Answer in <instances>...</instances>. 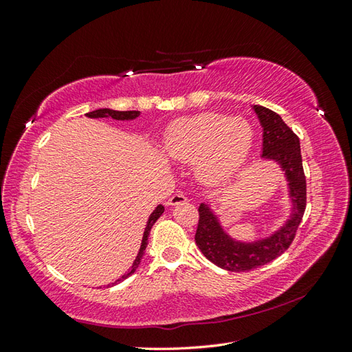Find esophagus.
<instances>
[{
  "mask_svg": "<svg viewBox=\"0 0 352 352\" xmlns=\"http://www.w3.org/2000/svg\"><path fill=\"white\" fill-rule=\"evenodd\" d=\"M184 203H188V198H186L184 193H174L168 201L169 206H180Z\"/></svg>",
  "mask_w": 352,
  "mask_h": 352,
  "instance_id": "1",
  "label": "esophagus"
}]
</instances>
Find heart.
Instances as JSON below:
<instances>
[{
    "label": "heart",
    "instance_id": "obj_1",
    "mask_svg": "<svg viewBox=\"0 0 352 352\" xmlns=\"http://www.w3.org/2000/svg\"><path fill=\"white\" fill-rule=\"evenodd\" d=\"M252 142V129L243 119L203 113L172 122L163 148L172 160L197 163L207 182L228 178L243 163Z\"/></svg>",
    "mask_w": 352,
    "mask_h": 352
}]
</instances>
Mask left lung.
<instances>
[{"label": "left lung", "instance_id": "obj_1", "mask_svg": "<svg viewBox=\"0 0 352 352\" xmlns=\"http://www.w3.org/2000/svg\"><path fill=\"white\" fill-rule=\"evenodd\" d=\"M254 110L263 126V157L278 160L290 188L294 201V213L280 231L274 236L254 243L236 242L223 233L218 219L201 204L198 208L199 219L195 233V242L204 256L226 271L246 272L263 266L274 258L280 257L292 245L300 227L307 204V183H305L300 139L284 124L280 115L263 106H254Z\"/></svg>", "mask_w": 352, "mask_h": 352}]
</instances>
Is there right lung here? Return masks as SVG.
Segmentation results:
<instances>
[{
  "label": "right lung",
  "mask_w": 352,
  "mask_h": 352,
  "mask_svg": "<svg viewBox=\"0 0 352 352\" xmlns=\"http://www.w3.org/2000/svg\"><path fill=\"white\" fill-rule=\"evenodd\" d=\"M86 116H87V118H106V116H110V118H113V119H121V121H124V119H134V118H138V116H139V111H136V110L118 111V110H110V109H98V110L91 111V113H87ZM163 210H164V207H163V206H159V207H157L155 210L153 212V214L149 216L148 223H146V228H145V233H144V239H142V245H140V250H139V254H138L136 260H134L133 266L129 269V272L124 274V275L121 276V278H118L115 283H111V286H113V284H118L119 281L125 280V278H129V276H130L131 274H134V271H136V269L139 267L140 260H142V257H144L145 250H146V245H148L149 231H151V228H153V226L155 223V221L160 218Z\"/></svg>",
  "instance_id": "obj_1"
}]
</instances>
